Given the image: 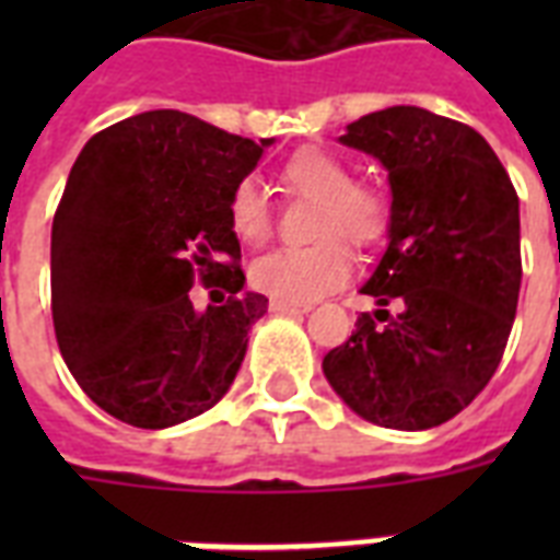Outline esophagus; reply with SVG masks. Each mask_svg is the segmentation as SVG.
<instances>
[{"label": "esophagus", "instance_id": "34e87169", "mask_svg": "<svg viewBox=\"0 0 560 560\" xmlns=\"http://www.w3.org/2000/svg\"><path fill=\"white\" fill-rule=\"evenodd\" d=\"M270 311L272 314H307L311 305H305V302H281V299H272Z\"/></svg>", "mask_w": 560, "mask_h": 560}]
</instances>
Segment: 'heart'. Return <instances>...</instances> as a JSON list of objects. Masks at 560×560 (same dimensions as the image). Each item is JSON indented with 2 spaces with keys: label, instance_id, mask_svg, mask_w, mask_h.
Masks as SVG:
<instances>
[{
  "label": "heart",
  "instance_id": "1",
  "mask_svg": "<svg viewBox=\"0 0 560 560\" xmlns=\"http://www.w3.org/2000/svg\"><path fill=\"white\" fill-rule=\"evenodd\" d=\"M281 188L319 200L311 246H288L249 267V284L281 302H314L351 276V241L372 249L389 235L392 197L381 183L351 177L349 162L323 148H302L279 168ZM229 226L244 244L261 246L272 235V211L255 179H241L226 202Z\"/></svg>",
  "mask_w": 560,
  "mask_h": 560
}]
</instances>
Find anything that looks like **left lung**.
<instances>
[{"label":"left lung","instance_id":"obj_1","mask_svg":"<svg viewBox=\"0 0 560 560\" xmlns=\"http://www.w3.org/2000/svg\"><path fill=\"white\" fill-rule=\"evenodd\" d=\"M340 142L386 165L392 226L363 284L381 311L360 314L325 354V377L372 424L430 430L468 407L503 360L523 279L517 191L474 127L430 109L369 113Z\"/></svg>","mask_w":560,"mask_h":560}]
</instances>
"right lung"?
<instances>
[{
	"instance_id": "obj_1",
	"label": "right lung",
	"mask_w": 560,
	"mask_h": 560,
	"mask_svg": "<svg viewBox=\"0 0 560 560\" xmlns=\"http://www.w3.org/2000/svg\"><path fill=\"white\" fill-rule=\"evenodd\" d=\"M267 144L151 109L95 133L74 160L51 226V319L78 386L118 421L174 427L235 381L267 299L241 293L226 202ZM194 283L230 296L197 315Z\"/></svg>"
}]
</instances>
